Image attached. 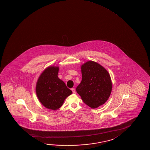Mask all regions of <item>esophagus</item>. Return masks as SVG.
<instances>
[{"instance_id":"1","label":"esophagus","mask_w":150,"mask_h":150,"mask_svg":"<svg viewBox=\"0 0 150 150\" xmlns=\"http://www.w3.org/2000/svg\"><path fill=\"white\" fill-rule=\"evenodd\" d=\"M71 90L73 91V93H75V89L74 88H71Z\"/></svg>"}]
</instances>
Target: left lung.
<instances>
[{
	"label": "left lung",
	"instance_id": "1",
	"mask_svg": "<svg viewBox=\"0 0 150 150\" xmlns=\"http://www.w3.org/2000/svg\"><path fill=\"white\" fill-rule=\"evenodd\" d=\"M82 79L76 91L87 105L93 109L103 105L110 96L112 81L110 74L100 64L93 61L81 66Z\"/></svg>",
	"mask_w": 150,
	"mask_h": 150
}]
</instances>
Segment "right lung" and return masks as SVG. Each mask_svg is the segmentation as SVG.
Masks as SVG:
<instances>
[{
    "mask_svg": "<svg viewBox=\"0 0 150 150\" xmlns=\"http://www.w3.org/2000/svg\"><path fill=\"white\" fill-rule=\"evenodd\" d=\"M59 67L50 66L43 71L37 81L36 94L42 105L47 109L56 110L72 93L64 81L57 76Z\"/></svg>",
    "mask_w": 150,
    "mask_h": 150,
    "instance_id": "right-lung-1",
    "label": "right lung"
}]
</instances>
